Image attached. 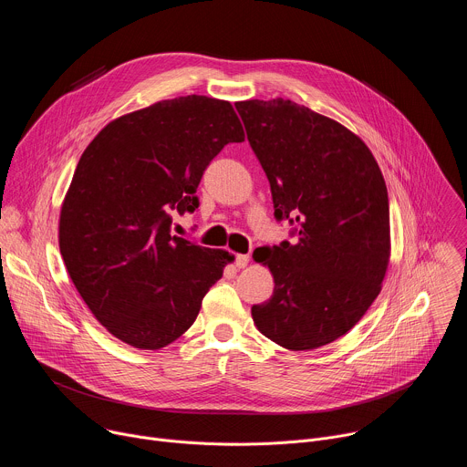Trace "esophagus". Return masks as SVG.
Returning a JSON list of instances; mask_svg holds the SVG:
<instances>
[{
  "mask_svg": "<svg viewBox=\"0 0 467 467\" xmlns=\"http://www.w3.org/2000/svg\"><path fill=\"white\" fill-rule=\"evenodd\" d=\"M249 254H236L234 256V264H236V268H245V265L249 264Z\"/></svg>",
  "mask_w": 467,
  "mask_h": 467,
  "instance_id": "obj_1",
  "label": "esophagus"
}]
</instances>
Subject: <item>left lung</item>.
Wrapping results in <instances>:
<instances>
[{"label": "left lung", "instance_id": "1", "mask_svg": "<svg viewBox=\"0 0 467 467\" xmlns=\"http://www.w3.org/2000/svg\"><path fill=\"white\" fill-rule=\"evenodd\" d=\"M270 181L274 216L296 242L256 249L274 296L253 305L265 338L310 351L351 330L380 292L389 258L388 190L368 146L290 99L234 103Z\"/></svg>", "mask_w": 467, "mask_h": 467}]
</instances>
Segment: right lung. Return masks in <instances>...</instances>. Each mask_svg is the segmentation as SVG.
Wrapping results in <instances>:
<instances>
[{"label": "right lung", "mask_w": 467, "mask_h": 467, "mask_svg": "<svg viewBox=\"0 0 467 467\" xmlns=\"http://www.w3.org/2000/svg\"><path fill=\"white\" fill-rule=\"evenodd\" d=\"M229 101L184 96L110 121L88 144L60 211L58 245L78 292L121 342L161 349L195 321L233 260L171 234L199 207L213 159L244 142Z\"/></svg>", "instance_id": "right-lung-1"}]
</instances>
